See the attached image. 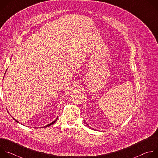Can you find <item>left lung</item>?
Instances as JSON below:
<instances>
[{"instance_id":"obj_1","label":"left lung","mask_w":158,"mask_h":158,"mask_svg":"<svg viewBox=\"0 0 158 158\" xmlns=\"http://www.w3.org/2000/svg\"><path fill=\"white\" fill-rule=\"evenodd\" d=\"M84 123H85V124H87V123H86V122H85V121H84ZM87 126H88V124H87Z\"/></svg>"}]
</instances>
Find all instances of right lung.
<instances>
[{
    "label": "right lung",
    "instance_id": "right-lung-1",
    "mask_svg": "<svg viewBox=\"0 0 158 158\" xmlns=\"http://www.w3.org/2000/svg\"><path fill=\"white\" fill-rule=\"evenodd\" d=\"M6 71H7V70H6ZM6 72H5V74H6ZM13 119H14V120H15V121H16V122H17V123H19V121H17V120H16V119H14V118H13ZM57 119H58V118H56V119H55V120H54V121H53V122H52V123H50V124H48V125H46V126H43V127H49V126H51V125H52V124H54V123H56V121H57Z\"/></svg>",
    "mask_w": 158,
    "mask_h": 158
}]
</instances>
